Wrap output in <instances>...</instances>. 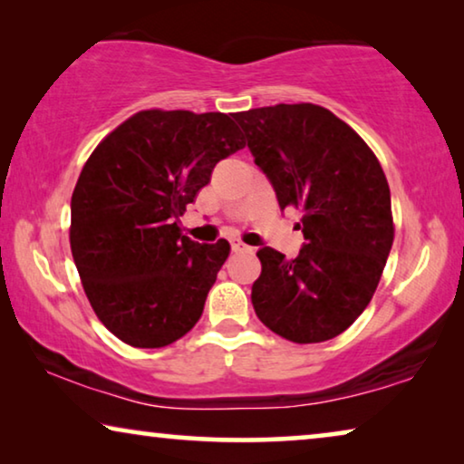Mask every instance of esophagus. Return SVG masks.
<instances>
[{
  "label": "esophagus",
  "instance_id": "1",
  "mask_svg": "<svg viewBox=\"0 0 464 464\" xmlns=\"http://www.w3.org/2000/svg\"><path fill=\"white\" fill-rule=\"evenodd\" d=\"M231 250L233 252H246V250H250V246L244 244V241L237 239V237H233L231 239Z\"/></svg>",
  "mask_w": 464,
  "mask_h": 464
}]
</instances>
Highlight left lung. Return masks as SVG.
I'll return each mask as SVG.
<instances>
[{"label": "left lung", "instance_id": "8db88e82", "mask_svg": "<svg viewBox=\"0 0 464 464\" xmlns=\"http://www.w3.org/2000/svg\"><path fill=\"white\" fill-rule=\"evenodd\" d=\"M281 212L302 210L295 258L262 246L252 285L256 316L295 343L327 342L375 294L393 244L390 185L348 124L314 103H279L233 116Z\"/></svg>", "mask_w": 464, "mask_h": 464}]
</instances>
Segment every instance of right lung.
<instances>
[{
    "label": "right lung",
    "mask_w": 464,
    "mask_h": 464,
    "mask_svg": "<svg viewBox=\"0 0 464 464\" xmlns=\"http://www.w3.org/2000/svg\"><path fill=\"white\" fill-rule=\"evenodd\" d=\"M246 145L231 116L143 110L103 140L71 199V250L98 319L133 348L177 342L204 313L229 241L177 220L217 162Z\"/></svg>",
    "instance_id": "obj_1"
}]
</instances>
